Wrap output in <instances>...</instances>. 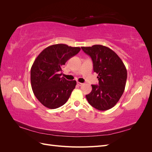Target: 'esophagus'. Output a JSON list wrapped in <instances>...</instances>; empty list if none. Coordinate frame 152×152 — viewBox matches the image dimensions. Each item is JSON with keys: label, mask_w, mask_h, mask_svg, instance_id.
Returning <instances> with one entry per match:
<instances>
[{"label": "esophagus", "mask_w": 152, "mask_h": 152, "mask_svg": "<svg viewBox=\"0 0 152 152\" xmlns=\"http://www.w3.org/2000/svg\"><path fill=\"white\" fill-rule=\"evenodd\" d=\"M77 85L79 86H82V85L84 84L83 83H81V82H77Z\"/></svg>", "instance_id": "esophagus-1"}]
</instances>
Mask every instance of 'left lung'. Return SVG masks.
<instances>
[{
	"mask_svg": "<svg viewBox=\"0 0 152 152\" xmlns=\"http://www.w3.org/2000/svg\"><path fill=\"white\" fill-rule=\"evenodd\" d=\"M91 58L99 85H92V91L86 95L89 103L104 111L113 108L125 89L127 70L122 59L113 50L102 45L81 47Z\"/></svg>",
	"mask_w": 152,
	"mask_h": 152,
	"instance_id": "8db88e82",
	"label": "left lung"
}]
</instances>
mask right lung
I'll return each instance as SVG.
<instances>
[{
    "label": "right lung",
    "instance_id": "obj_1",
    "mask_svg": "<svg viewBox=\"0 0 152 152\" xmlns=\"http://www.w3.org/2000/svg\"><path fill=\"white\" fill-rule=\"evenodd\" d=\"M80 50L79 47L54 44L44 49L35 59L30 71L31 86L35 97L44 107L59 108L70 98L77 82L61 77L60 72L68 59Z\"/></svg>",
    "mask_w": 152,
    "mask_h": 152
}]
</instances>
